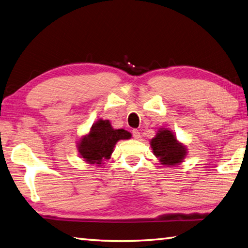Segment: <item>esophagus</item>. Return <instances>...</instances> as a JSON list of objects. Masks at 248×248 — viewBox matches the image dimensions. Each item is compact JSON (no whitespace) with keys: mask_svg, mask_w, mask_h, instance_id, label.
Masks as SVG:
<instances>
[{"mask_svg":"<svg viewBox=\"0 0 248 248\" xmlns=\"http://www.w3.org/2000/svg\"><path fill=\"white\" fill-rule=\"evenodd\" d=\"M132 134H133V138L135 140H139L140 138V131L138 129H133L132 130Z\"/></svg>","mask_w":248,"mask_h":248,"instance_id":"obj_1","label":"esophagus"}]
</instances>
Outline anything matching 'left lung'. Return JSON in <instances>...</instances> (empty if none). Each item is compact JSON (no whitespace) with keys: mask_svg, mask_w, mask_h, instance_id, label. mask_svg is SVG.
<instances>
[{"mask_svg":"<svg viewBox=\"0 0 248 248\" xmlns=\"http://www.w3.org/2000/svg\"><path fill=\"white\" fill-rule=\"evenodd\" d=\"M150 147L159 162L166 167H176L186 158L188 149L176 139L173 131L168 128L158 129L155 138L150 140Z\"/></svg>","mask_w":248,"mask_h":248,"instance_id":"1","label":"left lung"}]
</instances>
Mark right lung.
Returning a JSON list of instances; mask_svg holds the SVG:
<instances>
[{"label":"right lung","instance_id":"right-lung-1","mask_svg":"<svg viewBox=\"0 0 248 248\" xmlns=\"http://www.w3.org/2000/svg\"><path fill=\"white\" fill-rule=\"evenodd\" d=\"M129 139L131 133L127 130L114 129L109 120L99 119L89 132L78 140L77 150L85 162L100 167L111 157L118 140Z\"/></svg>","mask_w":248,"mask_h":248}]
</instances>
